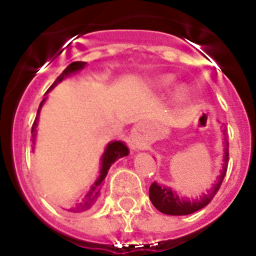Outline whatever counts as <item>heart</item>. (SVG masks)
Wrapping results in <instances>:
<instances>
[{"label": "heart", "mask_w": 256, "mask_h": 256, "mask_svg": "<svg viewBox=\"0 0 256 256\" xmlns=\"http://www.w3.org/2000/svg\"><path fill=\"white\" fill-rule=\"evenodd\" d=\"M174 76H162L160 78H158L155 80V86L156 88H159V90H166V88L170 87V84L173 83ZM187 96V90L184 87H178L174 92V97L177 98L178 101H183L186 98Z\"/></svg>", "instance_id": "obj_1"}]
</instances>
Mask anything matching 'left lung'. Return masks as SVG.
Segmentation results:
<instances>
[{
  "label": "left lung",
  "mask_w": 256,
  "mask_h": 256,
  "mask_svg": "<svg viewBox=\"0 0 256 256\" xmlns=\"http://www.w3.org/2000/svg\"><path fill=\"white\" fill-rule=\"evenodd\" d=\"M226 137V148H224V165H223V170H222L220 176L218 177V182L216 184H212V188L208 191L206 195L200 196V198H183L178 196L170 187L160 186L156 182H154L150 186V200L152 202L154 206L159 212L168 214V216H187V214H192V212H198V210L202 209L206 206L212 198L216 196L218 192L219 187H220L222 182L224 180L226 172H227V162H228V141H227V132L224 130Z\"/></svg>",
  "instance_id": "1"
}]
</instances>
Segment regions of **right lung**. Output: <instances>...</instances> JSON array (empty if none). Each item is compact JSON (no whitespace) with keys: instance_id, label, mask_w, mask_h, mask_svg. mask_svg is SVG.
<instances>
[{"instance_id":"right-lung-1","label":"right lung","mask_w":256,"mask_h":256,"mask_svg":"<svg viewBox=\"0 0 256 256\" xmlns=\"http://www.w3.org/2000/svg\"><path fill=\"white\" fill-rule=\"evenodd\" d=\"M86 66V62L83 61H76V62H72L66 69L58 76L55 82L52 83L51 87L48 88V91H51L52 88L55 87L58 83H60L65 76H70V74L76 73L79 72L80 69ZM47 91V92H48ZM46 92V94H47ZM46 101V98L42 100V102L40 104V108H38V112H37V116H36V120L33 123V126H32V137H33V142H34V137H36V128L38 126V115H40V108L44 105V102ZM130 154V150L126 148V144H123L122 141H114V142H110V144L106 146V150L104 152L102 158H101V170H100V176L97 178V180L94 182V186L91 187V190L87 192V195L84 196V198H82V201H79L78 204L73 205L72 208L68 209V212H87L90 210L91 208H94L96 205L97 200L100 198L101 195V190H102V184H104V180H105L106 174H108V168L112 166V162H116L118 159H120V158H124Z\"/></svg>"}]
</instances>
